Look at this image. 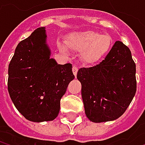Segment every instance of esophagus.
<instances>
[{"label": "esophagus", "instance_id": "34e87169", "mask_svg": "<svg viewBox=\"0 0 145 145\" xmlns=\"http://www.w3.org/2000/svg\"><path fill=\"white\" fill-rule=\"evenodd\" d=\"M72 71H73V74H74V76H76V74H77V72H78V68H77L76 66H73Z\"/></svg>", "mask_w": 145, "mask_h": 145}]
</instances>
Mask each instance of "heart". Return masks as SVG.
Returning a JSON list of instances; mask_svg holds the SVG:
<instances>
[{"instance_id": "1", "label": "heart", "mask_w": 145, "mask_h": 145, "mask_svg": "<svg viewBox=\"0 0 145 145\" xmlns=\"http://www.w3.org/2000/svg\"><path fill=\"white\" fill-rule=\"evenodd\" d=\"M67 45L74 50L82 52L81 55L85 61L94 63L103 58L110 50L112 39L108 34H101L94 31L74 33L67 39ZM60 49L65 52L64 47Z\"/></svg>"}]
</instances>
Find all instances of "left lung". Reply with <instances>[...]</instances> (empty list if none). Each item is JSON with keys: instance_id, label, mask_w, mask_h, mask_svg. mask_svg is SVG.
<instances>
[{"instance_id": "8db88e82", "label": "left lung", "mask_w": 145, "mask_h": 145, "mask_svg": "<svg viewBox=\"0 0 145 145\" xmlns=\"http://www.w3.org/2000/svg\"><path fill=\"white\" fill-rule=\"evenodd\" d=\"M136 65L130 49L117 41L100 64L80 68L85 113L93 123L113 121L121 117L136 92Z\"/></svg>"}]
</instances>
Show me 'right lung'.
I'll list each match as a JSON object with an SVG mask.
<instances>
[{"instance_id": "1", "label": "right lung", "mask_w": 145, "mask_h": 145, "mask_svg": "<svg viewBox=\"0 0 145 145\" xmlns=\"http://www.w3.org/2000/svg\"><path fill=\"white\" fill-rule=\"evenodd\" d=\"M45 27H39L16 48L8 67V92L18 112L40 123L57 118L60 99L74 80L72 65L50 58Z\"/></svg>"}]
</instances>
